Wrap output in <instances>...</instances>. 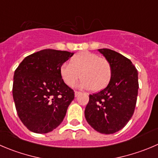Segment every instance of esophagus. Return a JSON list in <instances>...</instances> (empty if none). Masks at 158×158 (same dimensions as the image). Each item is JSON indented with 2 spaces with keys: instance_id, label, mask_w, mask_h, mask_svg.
Segmentation results:
<instances>
[{
  "instance_id": "esophagus-1",
  "label": "esophagus",
  "mask_w": 158,
  "mask_h": 158,
  "mask_svg": "<svg viewBox=\"0 0 158 158\" xmlns=\"http://www.w3.org/2000/svg\"><path fill=\"white\" fill-rule=\"evenodd\" d=\"M81 91H75V93H74V94H75V97H77V96L79 95V94H81Z\"/></svg>"
}]
</instances>
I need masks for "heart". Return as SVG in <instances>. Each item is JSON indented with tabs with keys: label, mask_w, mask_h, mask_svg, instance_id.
Masks as SVG:
<instances>
[{
	"label": "heart",
	"mask_w": 158,
	"mask_h": 158,
	"mask_svg": "<svg viewBox=\"0 0 158 158\" xmlns=\"http://www.w3.org/2000/svg\"><path fill=\"white\" fill-rule=\"evenodd\" d=\"M112 73L110 63L106 58L88 51L76 54L71 59V64L64 63L60 67V73L66 85L73 86L81 77L83 79L78 84V87L92 88L94 91L107 86Z\"/></svg>",
	"instance_id": "b5f03b06"
}]
</instances>
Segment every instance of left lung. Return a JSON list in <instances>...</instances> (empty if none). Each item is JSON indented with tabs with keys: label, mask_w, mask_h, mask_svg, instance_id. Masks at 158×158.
I'll list each match as a JSON object with an SVG mask.
<instances>
[{
	"label": "left lung",
	"mask_w": 158,
	"mask_h": 158,
	"mask_svg": "<svg viewBox=\"0 0 158 158\" xmlns=\"http://www.w3.org/2000/svg\"><path fill=\"white\" fill-rule=\"evenodd\" d=\"M112 67V77L106 88L90 94L85 108L87 122L96 131L112 134L127 124L137 99L138 72L128 58L109 49H98Z\"/></svg>",
	"instance_id": "obj_1"
}]
</instances>
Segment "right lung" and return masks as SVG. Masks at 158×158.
Returning <instances> with one entry per match:
<instances>
[{
    "label": "right lung",
    "mask_w": 158,
    "mask_h": 158,
    "mask_svg": "<svg viewBox=\"0 0 158 158\" xmlns=\"http://www.w3.org/2000/svg\"><path fill=\"white\" fill-rule=\"evenodd\" d=\"M73 55L43 49L26 56L16 68L13 98L19 118L30 131L47 133L64 120L74 91L63 81L60 67Z\"/></svg>",
    "instance_id": "obj_1"
}]
</instances>
